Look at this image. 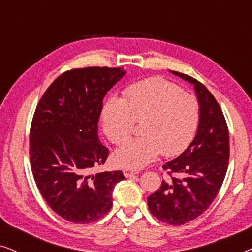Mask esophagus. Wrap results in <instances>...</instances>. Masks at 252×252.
Segmentation results:
<instances>
[{"instance_id":"1","label":"esophagus","mask_w":252,"mask_h":252,"mask_svg":"<svg viewBox=\"0 0 252 252\" xmlns=\"http://www.w3.org/2000/svg\"><path fill=\"white\" fill-rule=\"evenodd\" d=\"M137 173H139V171L136 170H124V175H125L126 178H130Z\"/></svg>"}]
</instances>
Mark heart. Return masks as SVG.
Segmentation results:
<instances>
[{
    "mask_svg": "<svg viewBox=\"0 0 252 252\" xmlns=\"http://www.w3.org/2000/svg\"><path fill=\"white\" fill-rule=\"evenodd\" d=\"M103 132L113 144H122L139 123L140 136L127 141L113 155L117 165L139 168L160 153L173 156L185 149L197 129L199 105L195 96L161 78L136 82L122 99L111 98L101 113Z\"/></svg>",
    "mask_w": 252,
    "mask_h": 252,
    "instance_id": "heart-1",
    "label": "heart"
}]
</instances>
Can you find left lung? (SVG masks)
<instances>
[{
	"label": "left lung",
	"instance_id": "obj_1",
	"mask_svg": "<svg viewBox=\"0 0 252 252\" xmlns=\"http://www.w3.org/2000/svg\"><path fill=\"white\" fill-rule=\"evenodd\" d=\"M194 85L199 122L194 140L180 156L163 168L168 177L148 197L153 216L172 226H181L201 216L218 195L229 160V134L218 102L204 85L171 71Z\"/></svg>",
	"mask_w": 252,
	"mask_h": 252
}]
</instances>
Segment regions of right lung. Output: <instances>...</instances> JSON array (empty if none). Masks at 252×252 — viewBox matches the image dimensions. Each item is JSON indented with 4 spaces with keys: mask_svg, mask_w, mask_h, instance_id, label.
Instances as JSON below:
<instances>
[{
    "mask_svg": "<svg viewBox=\"0 0 252 252\" xmlns=\"http://www.w3.org/2000/svg\"><path fill=\"white\" fill-rule=\"evenodd\" d=\"M125 75L120 67L74 68L61 74L41 97L30 132V160L51 210L73 223L94 222L110 211L122 171L92 173L105 163L98 140L106 93Z\"/></svg>",
    "mask_w": 252,
    "mask_h": 252,
    "instance_id": "1",
    "label": "right lung"
}]
</instances>
